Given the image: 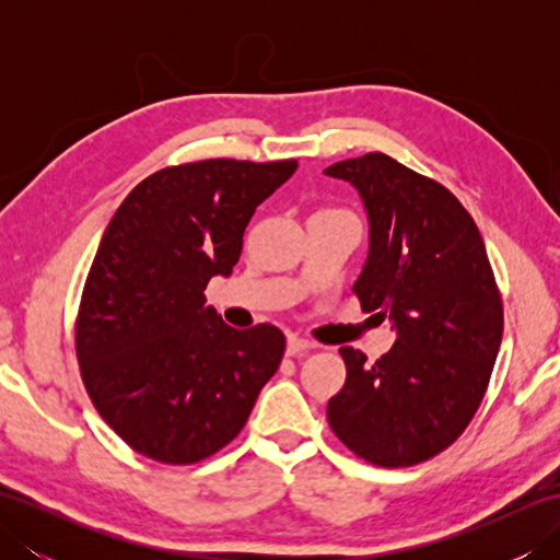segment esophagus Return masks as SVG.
<instances>
[{
	"instance_id": "34e87169",
	"label": "esophagus",
	"mask_w": 560,
	"mask_h": 560,
	"mask_svg": "<svg viewBox=\"0 0 560 560\" xmlns=\"http://www.w3.org/2000/svg\"><path fill=\"white\" fill-rule=\"evenodd\" d=\"M313 349H315V341H311V339H303V337H295V335H291L287 339V353L289 355H303V353L313 351Z\"/></svg>"
}]
</instances>
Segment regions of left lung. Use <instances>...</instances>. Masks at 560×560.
<instances>
[{"label":"left lung","mask_w":560,"mask_h":560,"mask_svg":"<svg viewBox=\"0 0 560 560\" xmlns=\"http://www.w3.org/2000/svg\"><path fill=\"white\" fill-rule=\"evenodd\" d=\"M368 213V257L353 283L397 341L373 365L341 347L347 383L327 404L331 431L377 467H411L462 435L489 387L503 303L483 237L440 183L385 153L329 165Z\"/></svg>","instance_id":"obj_1"}]
</instances>
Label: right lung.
<instances>
[{
	"label": "right lung",
	"instance_id": "add662e5",
	"mask_svg": "<svg viewBox=\"0 0 560 560\" xmlns=\"http://www.w3.org/2000/svg\"><path fill=\"white\" fill-rule=\"evenodd\" d=\"M295 161L211 159L141 180L105 229L77 317V355L93 407L139 455L211 457L243 431L277 373L287 337L233 329L205 289L231 277L255 209Z\"/></svg>",
	"mask_w": 560,
	"mask_h": 560
}]
</instances>
